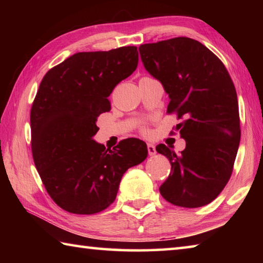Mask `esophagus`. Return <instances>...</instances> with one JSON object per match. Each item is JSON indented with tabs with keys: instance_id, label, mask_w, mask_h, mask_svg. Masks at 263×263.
Wrapping results in <instances>:
<instances>
[{
	"instance_id": "esophagus-1",
	"label": "esophagus",
	"mask_w": 263,
	"mask_h": 263,
	"mask_svg": "<svg viewBox=\"0 0 263 263\" xmlns=\"http://www.w3.org/2000/svg\"><path fill=\"white\" fill-rule=\"evenodd\" d=\"M147 149H148V154L149 155H154L155 153H157V151H155L154 144H151V142H148V144H147Z\"/></svg>"
}]
</instances>
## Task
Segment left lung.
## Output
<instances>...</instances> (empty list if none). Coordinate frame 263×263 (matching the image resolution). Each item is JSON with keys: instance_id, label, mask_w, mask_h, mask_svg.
Here are the masks:
<instances>
[{"instance_id": "obj_1", "label": "left lung", "mask_w": 263, "mask_h": 263, "mask_svg": "<svg viewBox=\"0 0 263 263\" xmlns=\"http://www.w3.org/2000/svg\"><path fill=\"white\" fill-rule=\"evenodd\" d=\"M146 70L162 83L175 112L185 148L176 154L160 144L157 152L172 164L160 186L167 202L182 208L211 203L225 188L240 142L238 97L228 69L197 41L177 37L139 46Z\"/></svg>"}]
</instances>
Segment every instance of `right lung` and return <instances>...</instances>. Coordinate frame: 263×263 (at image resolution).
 <instances>
[{
  "instance_id": "right-lung-1",
  "label": "right lung",
  "mask_w": 263,
  "mask_h": 263,
  "mask_svg": "<svg viewBox=\"0 0 263 263\" xmlns=\"http://www.w3.org/2000/svg\"><path fill=\"white\" fill-rule=\"evenodd\" d=\"M137 66L136 46L79 52L42 80L30 114L31 148L46 191L65 211H103L124 173L147 158V146L137 138L112 149L92 139L97 117L111 109L108 97Z\"/></svg>"
}]
</instances>
